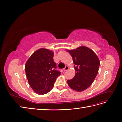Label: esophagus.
I'll return each mask as SVG.
<instances>
[{"mask_svg": "<svg viewBox=\"0 0 122 122\" xmlns=\"http://www.w3.org/2000/svg\"><path fill=\"white\" fill-rule=\"evenodd\" d=\"M69 69V67H68V66H65V67L64 68V69H63V70L64 71H67V70Z\"/></svg>", "mask_w": 122, "mask_h": 122, "instance_id": "34e87169", "label": "esophagus"}]
</instances>
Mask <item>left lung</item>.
<instances>
[{"label": "left lung", "instance_id": "left-lung-1", "mask_svg": "<svg viewBox=\"0 0 122 122\" xmlns=\"http://www.w3.org/2000/svg\"><path fill=\"white\" fill-rule=\"evenodd\" d=\"M68 51L73 58L76 74L73 79L67 81L73 90L82 92L90 86L98 72L100 62L93 51L86 46Z\"/></svg>", "mask_w": 122, "mask_h": 122}]
</instances>
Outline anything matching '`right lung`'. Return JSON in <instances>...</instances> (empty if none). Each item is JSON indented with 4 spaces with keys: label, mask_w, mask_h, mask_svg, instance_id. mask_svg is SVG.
Segmentation results:
<instances>
[{
    "label": "right lung",
    "mask_w": 122,
    "mask_h": 122,
    "mask_svg": "<svg viewBox=\"0 0 122 122\" xmlns=\"http://www.w3.org/2000/svg\"><path fill=\"white\" fill-rule=\"evenodd\" d=\"M54 53L48 49L41 48L32 54L25 65L29 85L38 94L49 92L61 72L56 70Z\"/></svg>",
    "instance_id": "1"
}]
</instances>
